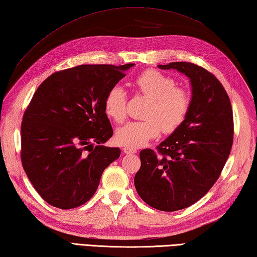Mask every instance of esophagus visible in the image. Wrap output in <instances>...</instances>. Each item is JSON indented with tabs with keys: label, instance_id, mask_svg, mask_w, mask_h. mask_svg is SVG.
<instances>
[{
	"label": "esophagus",
	"instance_id": "1",
	"mask_svg": "<svg viewBox=\"0 0 257 257\" xmlns=\"http://www.w3.org/2000/svg\"><path fill=\"white\" fill-rule=\"evenodd\" d=\"M122 151L124 154H136L137 153V149L136 148H133V147H128V146H124L122 148Z\"/></svg>",
	"mask_w": 257,
	"mask_h": 257
}]
</instances>
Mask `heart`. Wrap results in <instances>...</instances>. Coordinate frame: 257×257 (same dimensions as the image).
Segmentation results:
<instances>
[{
	"label": "heart",
	"instance_id": "b5f03b06",
	"mask_svg": "<svg viewBox=\"0 0 257 257\" xmlns=\"http://www.w3.org/2000/svg\"><path fill=\"white\" fill-rule=\"evenodd\" d=\"M135 91L148 97L144 111L145 119L129 121L116 130L115 142L122 146L142 147L156 138L163 130L172 134L179 129L189 114L191 96L185 88L176 86L173 77L157 69H146L133 81ZM104 112L114 122L125 116L127 94L120 85L106 92L103 101Z\"/></svg>",
	"mask_w": 257,
	"mask_h": 257
}]
</instances>
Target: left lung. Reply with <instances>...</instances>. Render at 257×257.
Wrapping results in <instances>:
<instances>
[{
    "instance_id": "left-lung-1",
    "label": "left lung",
    "mask_w": 257,
    "mask_h": 257,
    "mask_svg": "<svg viewBox=\"0 0 257 257\" xmlns=\"http://www.w3.org/2000/svg\"><path fill=\"white\" fill-rule=\"evenodd\" d=\"M158 67L185 74L192 100L179 129L156 151L139 153L142 164L135 186L148 206L171 212L192 206L219 179L232 146L234 116L226 90L206 68L189 62Z\"/></svg>"
}]
</instances>
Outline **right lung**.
Masks as SVG:
<instances>
[{
	"mask_svg": "<svg viewBox=\"0 0 257 257\" xmlns=\"http://www.w3.org/2000/svg\"><path fill=\"white\" fill-rule=\"evenodd\" d=\"M134 65H80L55 72L37 88L22 118L21 162L50 206L73 209L88 201L120 156L119 148L102 146L113 135L103 101Z\"/></svg>",
	"mask_w": 257,
	"mask_h": 257,
	"instance_id": "1",
	"label": "right lung"
}]
</instances>
